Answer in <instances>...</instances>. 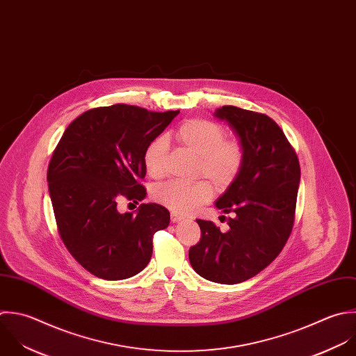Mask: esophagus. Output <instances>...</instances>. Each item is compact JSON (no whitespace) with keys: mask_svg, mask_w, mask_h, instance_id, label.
<instances>
[{"mask_svg":"<svg viewBox=\"0 0 356 356\" xmlns=\"http://www.w3.org/2000/svg\"><path fill=\"white\" fill-rule=\"evenodd\" d=\"M170 219H172V222H173V223H177V222H180V220L183 219V216H180V215H177V213L172 212V213H170Z\"/></svg>","mask_w":356,"mask_h":356,"instance_id":"1","label":"esophagus"}]
</instances>
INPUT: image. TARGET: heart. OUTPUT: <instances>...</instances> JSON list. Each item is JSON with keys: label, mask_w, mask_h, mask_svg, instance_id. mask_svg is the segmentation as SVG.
<instances>
[{"label": "heart", "mask_w": 356, "mask_h": 356, "mask_svg": "<svg viewBox=\"0 0 356 356\" xmlns=\"http://www.w3.org/2000/svg\"><path fill=\"white\" fill-rule=\"evenodd\" d=\"M173 138L198 156V173L208 177L218 188H227L234 183L245 162V148L238 138L226 137L225 129L209 119L194 118L183 122ZM168 145L163 138L152 140L143 155L144 166L152 177L165 172ZM212 187L205 180L194 183L169 181L154 191L155 200L175 213H190L207 202Z\"/></svg>", "instance_id": "b5f03b06"}]
</instances>
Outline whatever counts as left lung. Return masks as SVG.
Masks as SVG:
<instances>
[{"label":"left lung","mask_w":356,"mask_h":356,"mask_svg":"<svg viewBox=\"0 0 356 356\" xmlns=\"http://www.w3.org/2000/svg\"><path fill=\"white\" fill-rule=\"evenodd\" d=\"M215 116L230 124L245 148L241 173L215 204L236 216L225 233L197 219L201 238L188 258L204 279L237 284L269 266L284 248L296 220L301 169L283 130L265 113L225 105Z\"/></svg>","instance_id":"left-lung-1"}]
</instances>
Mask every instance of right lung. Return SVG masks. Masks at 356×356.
<instances>
[{"instance_id": "obj_1", "label": "right lung", "mask_w": 356, "mask_h": 356, "mask_svg": "<svg viewBox=\"0 0 356 356\" xmlns=\"http://www.w3.org/2000/svg\"><path fill=\"white\" fill-rule=\"evenodd\" d=\"M177 115L126 104L92 108L67 126L54 149L47 181L58 233L91 275L123 280L148 265L152 237L169 226V211L141 204L137 213H120L118 204L145 198L144 151Z\"/></svg>"}]
</instances>
